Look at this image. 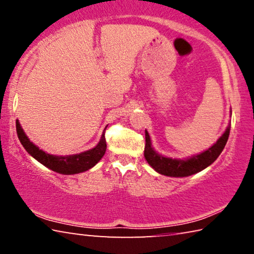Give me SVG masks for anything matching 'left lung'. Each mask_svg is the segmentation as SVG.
Instances as JSON below:
<instances>
[{
	"mask_svg": "<svg viewBox=\"0 0 254 254\" xmlns=\"http://www.w3.org/2000/svg\"><path fill=\"white\" fill-rule=\"evenodd\" d=\"M231 126L227 127L224 134L217 140V142L213 147H210L208 150L201 152L200 154L192 156L191 158L187 159V160H177V159L166 158L158 154L151 148V141H150L149 133L145 131V160L159 174L169 176V177H187V176L194 175L205 169L209 165H212L216 160L227 142Z\"/></svg>",
	"mask_w": 254,
	"mask_h": 254,
	"instance_id": "8db88e82",
	"label": "left lung"
}]
</instances>
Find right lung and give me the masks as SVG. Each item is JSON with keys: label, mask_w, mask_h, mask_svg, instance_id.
I'll use <instances>...</instances> for the list:
<instances>
[{"label": "right lung", "mask_w": 254, "mask_h": 254, "mask_svg": "<svg viewBox=\"0 0 254 254\" xmlns=\"http://www.w3.org/2000/svg\"><path fill=\"white\" fill-rule=\"evenodd\" d=\"M16 133L21 144L23 145L24 149L27 150L28 153L37 159L38 161L42 165L46 166L47 168L56 171V173L63 175H74L79 174L91 169L96 163L101 160L102 157L104 156L106 151V140H105V131L103 132L102 139L95 148H93L88 151L81 152L78 154H72V156L67 157H59L53 156V154L46 153L42 151L37 145H34L32 142H30L28 136L25 135L20 123L16 120Z\"/></svg>", "instance_id": "add662e5"}]
</instances>
